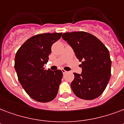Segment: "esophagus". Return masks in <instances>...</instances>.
Here are the masks:
<instances>
[{"mask_svg":"<svg viewBox=\"0 0 124 124\" xmlns=\"http://www.w3.org/2000/svg\"><path fill=\"white\" fill-rule=\"evenodd\" d=\"M62 72L63 73V74H66L68 73V71H66V70H62Z\"/></svg>","mask_w":124,"mask_h":124,"instance_id":"1","label":"esophagus"}]
</instances>
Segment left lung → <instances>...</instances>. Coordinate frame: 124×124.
I'll use <instances>...</instances> for the list:
<instances>
[{
    "mask_svg": "<svg viewBox=\"0 0 124 124\" xmlns=\"http://www.w3.org/2000/svg\"><path fill=\"white\" fill-rule=\"evenodd\" d=\"M62 39L70 45L82 62L81 74L74 73L71 83L73 93L84 100H93L102 94L111 77L109 52L100 40L84 31L65 33Z\"/></svg>",
    "mask_w": 124,
    "mask_h": 124,
    "instance_id": "obj_1",
    "label": "left lung"
}]
</instances>
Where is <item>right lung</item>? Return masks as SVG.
I'll return each mask as SVG.
<instances>
[{"instance_id":"right-lung-1","label":"right lung","mask_w":124,"mask_h":124,"mask_svg":"<svg viewBox=\"0 0 124 124\" xmlns=\"http://www.w3.org/2000/svg\"><path fill=\"white\" fill-rule=\"evenodd\" d=\"M62 33L33 36L18 49L15 58V69L18 80L29 96L36 101L48 102L58 93L62 80L61 70H45L51 46L60 39Z\"/></svg>"}]
</instances>
